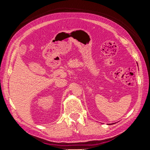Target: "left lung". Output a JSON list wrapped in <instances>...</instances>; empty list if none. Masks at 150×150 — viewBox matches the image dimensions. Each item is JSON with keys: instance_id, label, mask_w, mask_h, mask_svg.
Instances as JSON below:
<instances>
[{"instance_id": "8db88e82", "label": "left lung", "mask_w": 150, "mask_h": 150, "mask_svg": "<svg viewBox=\"0 0 150 150\" xmlns=\"http://www.w3.org/2000/svg\"><path fill=\"white\" fill-rule=\"evenodd\" d=\"M110 125H112V124H110Z\"/></svg>"}]
</instances>
